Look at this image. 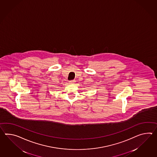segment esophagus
<instances>
[{"mask_svg": "<svg viewBox=\"0 0 157 157\" xmlns=\"http://www.w3.org/2000/svg\"><path fill=\"white\" fill-rule=\"evenodd\" d=\"M69 83L70 84H73L75 83V81L74 80H70V81H69Z\"/></svg>", "mask_w": 157, "mask_h": 157, "instance_id": "obj_1", "label": "esophagus"}]
</instances>
